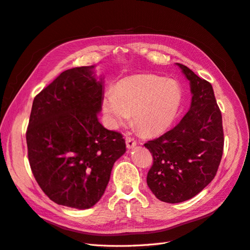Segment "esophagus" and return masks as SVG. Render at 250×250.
I'll list each match as a JSON object with an SVG mask.
<instances>
[{"label":"esophagus","mask_w":250,"mask_h":250,"mask_svg":"<svg viewBox=\"0 0 250 250\" xmlns=\"http://www.w3.org/2000/svg\"><path fill=\"white\" fill-rule=\"evenodd\" d=\"M126 141V146L128 149H132L135 145H137V141H135L133 138H130V137H127L125 139Z\"/></svg>","instance_id":"obj_1"}]
</instances>
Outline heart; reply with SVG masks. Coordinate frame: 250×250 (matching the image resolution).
Instances as JSON below:
<instances>
[{"mask_svg":"<svg viewBox=\"0 0 250 250\" xmlns=\"http://www.w3.org/2000/svg\"><path fill=\"white\" fill-rule=\"evenodd\" d=\"M183 99L178 82L144 74L126 78L104 94L103 109L112 127L132 116V122L145 134L160 133L172 124Z\"/></svg>","mask_w":250,"mask_h":250,"instance_id":"obj_1","label":"heart"}]
</instances>
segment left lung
I'll return each instance as SVG.
<instances>
[{"mask_svg":"<svg viewBox=\"0 0 250 250\" xmlns=\"http://www.w3.org/2000/svg\"><path fill=\"white\" fill-rule=\"evenodd\" d=\"M190 81L192 102L180 122L145 145L153 156L147 185L157 199L178 203L191 199L216 176L224 135L222 115L213 86L177 63Z\"/></svg>","mask_w":250,"mask_h":250,"instance_id":"8db88e82","label":"left lung"}]
</instances>
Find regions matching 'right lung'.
<instances>
[{
    "instance_id": "right-lung-1",
    "label": "right lung",
    "mask_w": 250,
    "mask_h": 250,
    "mask_svg": "<svg viewBox=\"0 0 250 250\" xmlns=\"http://www.w3.org/2000/svg\"><path fill=\"white\" fill-rule=\"evenodd\" d=\"M93 67L66 70L37 94L26 132L30 167L43 193L79 209L100 200L126 151L123 135L98 121L103 83Z\"/></svg>"
}]
</instances>
